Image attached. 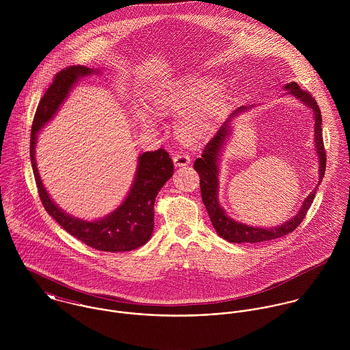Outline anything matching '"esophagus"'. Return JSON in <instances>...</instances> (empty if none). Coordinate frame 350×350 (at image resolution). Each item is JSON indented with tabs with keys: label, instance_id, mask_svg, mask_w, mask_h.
<instances>
[{
	"label": "esophagus",
	"instance_id": "esophagus-1",
	"mask_svg": "<svg viewBox=\"0 0 350 350\" xmlns=\"http://www.w3.org/2000/svg\"><path fill=\"white\" fill-rule=\"evenodd\" d=\"M190 157L187 154H182V153H178L174 156V164L175 167H185V165H189L190 164Z\"/></svg>",
	"mask_w": 350,
	"mask_h": 350
}]
</instances>
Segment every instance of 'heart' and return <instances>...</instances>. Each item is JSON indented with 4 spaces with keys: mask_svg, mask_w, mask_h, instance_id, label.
<instances>
[{
    "mask_svg": "<svg viewBox=\"0 0 350 350\" xmlns=\"http://www.w3.org/2000/svg\"><path fill=\"white\" fill-rule=\"evenodd\" d=\"M218 83L203 77H180L164 82L150 92V100L163 114L183 116L178 125L179 137L187 144H196L213 132V121L208 116V103Z\"/></svg>",
    "mask_w": 350,
    "mask_h": 350,
    "instance_id": "1",
    "label": "heart"
}]
</instances>
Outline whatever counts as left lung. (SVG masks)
<instances>
[{
    "label": "left lung",
    "instance_id": "1",
    "mask_svg": "<svg viewBox=\"0 0 350 350\" xmlns=\"http://www.w3.org/2000/svg\"><path fill=\"white\" fill-rule=\"evenodd\" d=\"M286 90H288V94L294 96L295 98L312 109L314 111V140H315V147H317V153L319 157V180L318 186L322 182V178L325 175V168H326V150L323 147V139H322V116L319 106L317 103L315 98L306 90L300 89L299 85L297 82H291L286 86ZM253 107V106H250ZM250 110V107L240 106L236 109L229 118L222 124V126L218 129L215 136L206 144L202 156L198 157L194 163V170L200 175V194H202V200L204 203V207L208 213L210 221L213 224V228L221 236L229 243H237V244H244V243H262L268 240H275L279 237H283L291 232H294L306 217V213L308 211L312 200L315 198V190L303 200V204L300 207L298 214L288 219L287 222L282 224L280 226L271 228V229H264V228H253L250 225L237 222L232 218H229L225 214V210L219 206L218 202V159L221 150H224V146L226 143L228 136L230 135V122L232 118L236 116L241 114L243 111Z\"/></svg>",
    "mask_w": 350,
    "mask_h": 350
}]
</instances>
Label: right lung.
I'll use <instances>...</instances> for the list:
<instances>
[{"label":"right lung","mask_w":350,"mask_h":350,"mask_svg":"<svg viewBox=\"0 0 350 350\" xmlns=\"http://www.w3.org/2000/svg\"><path fill=\"white\" fill-rule=\"evenodd\" d=\"M100 74L85 66H70L59 71L38 105L32 129L29 154L39 197L51 217L71 236L94 250L126 252L144 245L153 232V204L164 183L174 174L172 160L165 150L144 152L139 164L132 189L125 200L109 215L97 221H85L64 213L51 200L36 165V140L39 131L56 114L72 86L82 77Z\"/></svg>","instance_id":"add662e5"}]
</instances>
